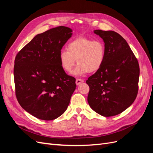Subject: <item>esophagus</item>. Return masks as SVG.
Segmentation results:
<instances>
[{"mask_svg": "<svg viewBox=\"0 0 153 153\" xmlns=\"http://www.w3.org/2000/svg\"><path fill=\"white\" fill-rule=\"evenodd\" d=\"M84 82V80L80 79V78H76V84L77 85H78L81 84L82 83H83Z\"/></svg>", "mask_w": 153, "mask_h": 153, "instance_id": "34e87169", "label": "esophagus"}]
</instances>
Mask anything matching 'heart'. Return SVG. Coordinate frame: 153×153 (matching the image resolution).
Segmentation results:
<instances>
[{"mask_svg":"<svg viewBox=\"0 0 153 153\" xmlns=\"http://www.w3.org/2000/svg\"><path fill=\"white\" fill-rule=\"evenodd\" d=\"M105 54L102 41L80 36L67 45L66 50L61 51L59 59L62 70L67 73L72 72L76 61L78 65L73 73L82 76L98 71L104 62Z\"/></svg>","mask_w":153,"mask_h":153,"instance_id":"obj_1","label":"heart"}]
</instances>
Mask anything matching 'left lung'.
I'll return each mask as SVG.
<instances>
[{
	"mask_svg": "<svg viewBox=\"0 0 153 153\" xmlns=\"http://www.w3.org/2000/svg\"><path fill=\"white\" fill-rule=\"evenodd\" d=\"M106 48L102 66L86 81L91 108L105 117L121 114L136 99L140 68L126 41L112 30H95Z\"/></svg>",
	"mask_w": 153,
	"mask_h": 153,
	"instance_id": "8db88e82",
	"label": "left lung"
}]
</instances>
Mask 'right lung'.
Returning a JSON list of instances; mask_svg holds the SVG:
<instances>
[{"mask_svg":"<svg viewBox=\"0 0 153 153\" xmlns=\"http://www.w3.org/2000/svg\"><path fill=\"white\" fill-rule=\"evenodd\" d=\"M72 30L59 26L36 35L16 55L15 93L22 107L36 118L50 121L65 112L76 89L75 78L60 65L61 49Z\"/></svg>","mask_w":153,"mask_h":153,"instance_id":"obj_1","label":"right lung"}]
</instances>
